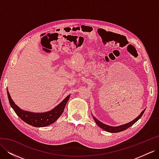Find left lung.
I'll use <instances>...</instances> for the list:
<instances>
[{
	"instance_id": "obj_1",
	"label": "left lung",
	"mask_w": 159,
	"mask_h": 159,
	"mask_svg": "<svg viewBox=\"0 0 159 159\" xmlns=\"http://www.w3.org/2000/svg\"><path fill=\"white\" fill-rule=\"evenodd\" d=\"M145 109H144L143 111L141 112V113L139 115V116L135 119H134L133 121L129 122L127 124H125V125H120V126H118V127H111V126H109V125H105L104 123H102V122H100L99 120H98L96 118H95L93 117V119L95 120V123H97L98 125L100 127L102 128V129L105 130V131H106L107 132H109V133H118V132H121V131H125V130H126L127 129H128L129 127H130L131 126H132L133 124L135 123L138 120L140 119L141 117L143 114L144 113V112H145Z\"/></svg>"
}]
</instances>
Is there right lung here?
I'll return each mask as SVG.
<instances>
[{
	"label": "right lung",
	"mask_w": 159,
	"mask_h": 159,
	"mask_svg": "<svg viewBox=\"0 0 159 159\" xmlns=\"http://www.w3.org/2000/svg\"><path fill=\"white\" fill-rule=\"evenodd\" d=\"M7 94L11 106L14 109V112L16 113L18 116L25 123L30 125L36 127H46L54 123L60 117L62 113H63L66 103L68 102L70 97V95L67 96L57 106L50 111L42 113H36L22 110L14 103L8 91Z\"/></svg>",
	"instance_id": "add662e5"
}]
</instances>
